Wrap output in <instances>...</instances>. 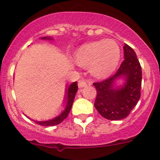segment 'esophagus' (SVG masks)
<instances>
[{"label":"esophagus","mask_w":160,"mask_h":160,"mask_svg":"<svg viewBox=\"0 0 160 160\" xmlns=\"http://www.w3.org/2000/svg\"><path fill=\"white\" fill-rule=\"evenodd\" d=\"M86 86H87V83L84 81V80H80V81H79L78 87L80 88H84V87H86Z\"/></svg>","instance_id":"1"}]
</instances>
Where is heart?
Here are the masks:
<instances>
[{
    "instance_id": "1",
    "label": "heart",
    "mask_w": 160,
    "mask_h": 160,
    "mask_svg": "<svg viewBox=\"0 0 160 160\" xmlns=\"http://www.w3.org/2000/svg\"><path fill=\"white\" fill-rule=\"evenodd\" d=\"M121 58V50L114 40L91 42L80 46L74 53L77 64L89 67L90 72L98 79L107 78L117 68Z\"/></svg>"
}]
</instances>
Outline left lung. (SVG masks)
Wrapping results in <instances>:
<instances>
[{"instance_id": "obj_1", "label": "left lung", "mask_w": 160, "mask_h": 160, "mask_svg": "<svg viewBox=\"0 0 160 160\" xmlns=\"http://www.w3.org/2000/svg\"><path fill=\"white\" fill-rule=\"evenodd\" d=\"M125 60L116 73L105 80L93 83L97 89L94 107L108 120L125 118L136 106L141 96L142 68L136 53L128 45L124 46ZM125 81L118 85V79Z\"/></svg>"}]
</instances>
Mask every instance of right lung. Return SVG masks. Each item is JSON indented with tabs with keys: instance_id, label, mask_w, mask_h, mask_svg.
Segmentation results:
<instances>
[{
	"instance_id": "right-lung-1",
	"label": "right lung",
	"mask_w": 160,
	"mask_h": 160,
	"mask_svg": "<svg viewBox=\"0 0 160 160\" xmlns=\"http://www.w3.org/2000/svg\"><path fill=\"white\" fill-rule=\"evenodd\" d=\"M41 39L44 40H52L51 37H43ZM77 90H78V86H77V82H73L71 83L69 87L66 88L65 91V97H64L63 104L65 106V109L59 114V115L56 116V118L52 119H50L48 121H34L38 125H42V126H54V125H59L65 118H67L68 116L69 113L72 108V103H73L74 98H75L76 93H77Z\"/></svg>"
}]
</instances>
